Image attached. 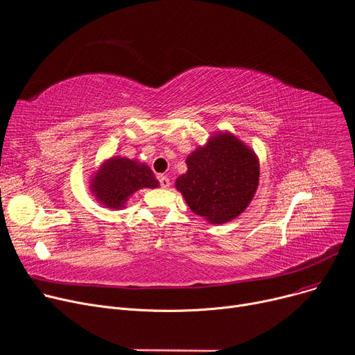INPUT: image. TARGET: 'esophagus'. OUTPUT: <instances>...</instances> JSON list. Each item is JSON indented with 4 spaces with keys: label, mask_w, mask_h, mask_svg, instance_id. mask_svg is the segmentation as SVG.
Wrapping results in <instances>:
<instances>
[{
    "label": "esophagus",
    "mask_w": 355,
    "mask_h": 355,
    "mask_svg": "<svg viewBox=\"0 0 355 355\" xmlns=\"http://www.w3.org/2000/svg\"><path fill=\"white\" fill-rule=\"evenodd\" d=\"M159 182H160V187L164 188V189L171 187V179H168L167 176H164V175L159 176Z\"/></svg>",
    "instance_id": "esophagus-1"
}]
</instances>
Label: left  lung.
I'll return each mask as SVG.
<instances>
[{"label":"left lung","mask_w":355,"mask_h":355,"mask_svg":"<svg viewBox=\"0 0 355 355\" xmlns=\"http://www.w3.org/2000/svg\"><path fill=\"white\" fill-rule=\"evenodd\" d=\"M188 172L176 179V189L189 208L211 224L239 216L259 187L256 153L231 134H218L187 159Z\"/></svg>","instance_id":"1"}]
</instances>
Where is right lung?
<instances>
[{
    "label": "right lung",
    "instance_id": "1",
    "mask_svg": "<svg viewBox=\"0 0 355 355\" xmlns=\"http://www.w3.org/2000/svg\"><path fill=\"white\" fill-rule=\"evenodd\" d=\"M151 168L125 157H112L92 179L91 189L101 204L120 209L124 208L128 196L143 188H157Z\"/></svg>",
    "mask_w": 355,
    "mask_h": 355
}]
</instances>
